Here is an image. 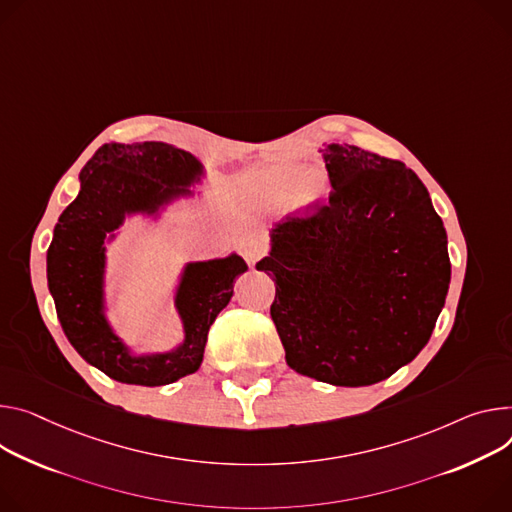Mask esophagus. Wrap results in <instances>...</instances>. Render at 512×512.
I'll return each mask as SVG.
<instances>
[{
    "mask_svg": "<svg viewBox=\"0 0 512 512\" xmlns=\"http://www.w3.org/2000/svg\"><path fill=\"white\" fill-rule=\"evenodd\" d=\"M265 255V249L263 245L257 241V239H247L243 243V257L247 259V263L253 267L261 257Z\"/></svg>",
    "mask_w": 512,
    "mask_h": 512,
    "instance_id": "esophagus-1",
    "label": "esophagus"
}]
</instances>
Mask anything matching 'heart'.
Instances as JSON below:
<instances>
[{
    "mask_svg": "<svg viewBox=\"0 0 512 512\" xmlns=\"http://www.w3.org/2000/svg\"><path fill=\"white\" fill-rule=\"evenodd\" d=\"M267 183L273 192L275 198H284L290 190V183H292V171L290 169H275L267 175ZM331 185L329 179H324L320 175L308 177L304 181H300V185L296 188L294 194V204L298 208H310L312 204L320 202L324 196L329 194Z\"/></svg>",
    "mask_w": 512,
    "mask_h": 512,
    "instance_id": "b5f03b06",
    "label": "heart"
}]
</instances>
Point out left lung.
Wrapping results in <instances>:
<instances>
[{
  "label": "left lung",
  "instance_id": "left-lung-1",
  "mask_svg": "<svg viewBox=\"0 0 512 512\" xmlns=\"http://www.w3.org/2000/svg\"><path fill=\"white\" fill-rule=\"evenodd\" d=\"M327 204L288 216L257 263L275 282L271 318L298 374L333 386L390 378L429 343L451 280L447 232L404 163L324 149Z\"/></svg>",
  "mask_w": 512,
  "mask_h": 512
}]
</instances>
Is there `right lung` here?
I'll use <instances>...</instances> for the list:
<instances>
[{
  "label": "right lung",
  "mask_w": 512,
  "mask_h": 512,
  "mask_svg": "<svg viewBox=\"0 0 512 512\" xmlns=\"http://www.w3.org/2000/svg\"><path fill=\"white\" fill-rule=\"evenodd\" d=\"M202 173L194 155L165 143H108L85 163L79 196L59 216L46 251L57 316L75 351L116 382L165 386L198 371L212 322L247 271L235 253L185 265L175 294L185 339L169 353L132 355L106 320V239L128 214L153 216L171 200L190 196L188 185Z\"/></svg>",
  "instance_id": "obj_1"
}]
</instances>
